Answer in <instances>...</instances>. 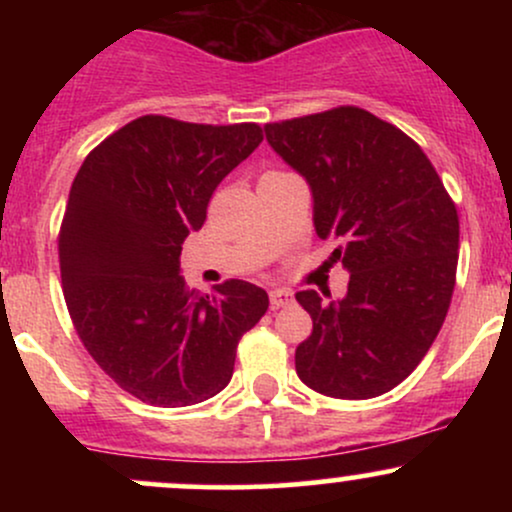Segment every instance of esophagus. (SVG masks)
<instances>
[{
	"label": "esophagus",
	"mask_w": 512,
	"mask_h": 512,
	"mask_svg": "<svg viewBox=\"0 0 512 512\" xmlns=\"http://www.w3.org/2000/svg\"><path fill=\"white\" fill-rule=\"evenodd\" d=\"M269 303H272L274 310L286 308V305L293 303V293L286 289H274L272 293H269Z\"/></svg>",
	"instance_id": "1"
}]
</instances>
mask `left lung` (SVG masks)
Segmentation results:
<instances>
[{"instance_id": "8db88e82", "label": "left lung", "mask_w": 512, "mask_h": 512, "mask_svg": "<svg viewBox=\"0 0 512 512\" xmlns=\"http://www.w3.org/2000/svg\"><path fill=\"white\" fill-rule=\"evenodd\" d=\"M272 149L313 192L322 240L349 272L342 301L298 291L313 332L296 373L315 392L370 399L421 363L448 315L460 221L443 180L402 129L354 105L264 125Z\"/></svg>"}]
</instances>
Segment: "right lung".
I'll return each mask as SVG.
<instances>
[{"mask_svg":"<svg viewBox=\"0 0 512 512\" xmlns=\"http://www.w3.org/2000/svg\"><path fill=\"white\" fill-rule=\"evenodd\" d=\"M262 142L255 122L144 115L101 142L69 190L60 228L64 301L93 361L154 407H190L231 383L240 337L267 291L231 279L214 296L180 276L182 240L219 182Z\"/></svg>","mask_w":512,"mask_h":512,"instance_id":"1","label":"right lung"}]
</instances>
